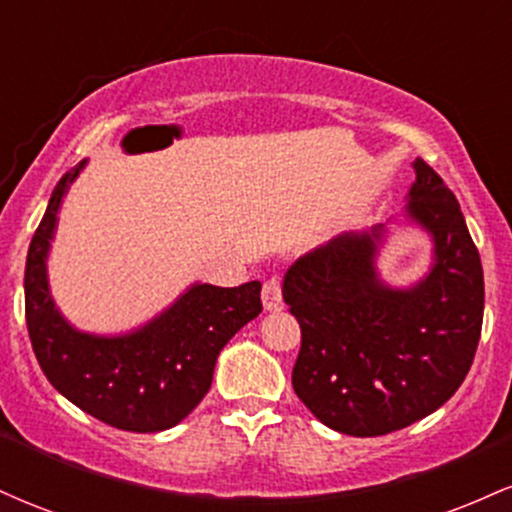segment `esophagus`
Instances as JSON below:
<instances>
[{"label":"esophagus","instance_id":"34e87169","mask_svg":"<svg viewBox=\"0 0 512 512\" xmlns=\"http://www.w3.org/2000/svg\"><path fill=\"white\" fill-rule=\"evenodd\" d=\"M262 305L264 310H279L284 301H281V279L272 276V279L264 281L262 286Z\"/></svg>","mask_w":512,"mask_h":512}]
</instances>
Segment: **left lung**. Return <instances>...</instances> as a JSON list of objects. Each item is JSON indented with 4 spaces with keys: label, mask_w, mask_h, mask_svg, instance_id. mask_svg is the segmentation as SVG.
<instances>
[{
    "label": "left lung",
    "mask_w": 512,
    "mask_h": 512,
    "mask_svg": "<svg viewBox=\"0 0 512 512\" xmlns=\"http://www.w3.org/2000/svg\"><path fill=\"white\" fill-rule=\"evenodd\" d=\"M404 221L431 238L411 286L380 279L385 223L298 257L281 293L301 325L293 390L334 431L385 436L433 414L467 378L484 320V269L460 204L421 158Z\"/></svg>",
    "instance_id": "obj_1"
}]
</instances>
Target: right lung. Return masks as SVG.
<instances>
[{
	"label": "right lung",
	"mask_w": 512,
	"mask_h": 512,
	"mask_svg": "<svg viewBox=\"0 0 512 512\" xmlns=\"http://www.w3.org/2000/svg\"><path fill=\"white\" fill-rule=\"evenodd\" d=\"M84 168L81 161L57 182L28 248L23 279L28 337L45 378L86 414L120 431H166L207 395L228 339L262 313V284L223 289L197 281L137 330H76L50 293L48 257L62 199Z\"/></svg>",
	"instance_id": "add662e5"
}]
</instances>
